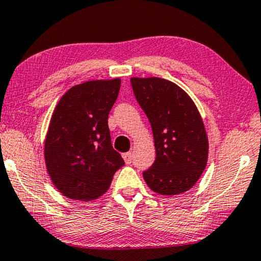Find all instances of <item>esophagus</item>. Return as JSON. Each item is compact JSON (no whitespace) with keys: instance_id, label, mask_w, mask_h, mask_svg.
I'll return each instance as SVG.
<instances>
[{"instance_id":"34e87169","label":"esophagus","mask_w":261,"mask_h":261,"mask_svg":"<svg viewBox=\"0 0 261 261\" xmlns=\"http://www.w3.org/2000/svg\"><path fill=\"white\" fill-rule=\"evenodd\" d=\"M123 159L125 160V163H126V164H131V161H133V153H131V151L124 153L123 154Z\"/></svg>"}]
</instances>
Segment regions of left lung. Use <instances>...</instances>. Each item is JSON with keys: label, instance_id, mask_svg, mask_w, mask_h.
Masks as SVG:
<instances>
[{"label": "left lung", "instance_id": "obj_1", "mask_svg": "<svg viewBox=\"0 0 261 261\" xmlns=\"http://www.w3.org/2000/svg\"><path fill=\"white\" fill-rule=\"evenodd\" d=\"M135 97L148 117L154 164L143 171L148 187L163 195L189 190L207 164L208 140L199 111L183 89L163 78H131Z\"/></svg>", "mask_w": 261, "mask_h": 261}]
</instances>
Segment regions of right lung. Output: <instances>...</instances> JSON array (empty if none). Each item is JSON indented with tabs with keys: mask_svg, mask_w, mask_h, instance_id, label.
Masks as SVG:
<instances>
[{
	"mask_svg": "<svg viewBox=\"0 0 261 261\" xmlns=\"http://www.w3.org/2000/svg\"><path fill=\"white\" fill-rule=\"evenodd\" d=\"M119 89L118 78L85 82L71 88L55 107L45 138V165L58 190L70 199H96L124 166L108 127Z\"/></svg>",
	"mask_w": 261,
	"mask_h": 261,
	"instance_id": "obj_1",
	"label": "right lung"
}]
</instances>
